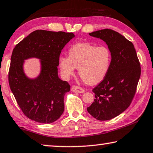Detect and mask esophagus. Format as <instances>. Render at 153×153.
I'll return each instance as SVG.
<instances>
[{
  "instance_id": "1",
  "label": "esophagus",
  "mask_w": 153,
  "mask_h": 153,
  "mask_svg": "<svg viewBox=\"0 0 153 153\" xmlns=\"http://www.w3.org/2000/svg\"><path fill=\"white\" fill-rule=\"evenodd\" d=\"M71 91L74 92V93H79V94L83 93L85 91L84 89H82V87H79V86H72L71 87Z\"/></svg>"
}]
</instances>
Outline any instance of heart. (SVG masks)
Instances as JSON below:
<instances>
[{"instance_id":"heart-1","label":"heart","mask_w":153,"mask_h":153,"mask_svg":"<svg viewBox=\"0 0 153 153\" xmlns=\"http://www.w3.org/2000/svg\"><path fill=\"white\" fill-rule=\"evenodd\" d=\"M112 53L106 45L97 46L90 42H77L70 47L68 57L61 56L58 65L64 79L73 75L78 67L80 76L89 85L100 83L111 68Z\"/></svg>"}]
</instances>
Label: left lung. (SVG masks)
<instances>
[{"instance_id": "1", "label": "left lung", "mask_w": 153, "mask_h": 153, "mask_svg": "<svg viewBox=\"0 0 153 153\" xmlns=\"http://www.w3.org/2000/svg\"><path fill=\"white\" fill-rule=\"evenodd\" d=\"M89 34L103 40L112 53L108 73L93 89L94 102L87 108L95 119L108 121L121 114L131 104L141 68L133 43L119 32L104 29Z\"/></svg>"}]
</instances>
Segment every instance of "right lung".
<instances>
[{
  "instance_id": "obj_1",
  "label": "right lung",
  "mask_w": 153,
  "mask_h": 153,
  "mask_svg": "<svg viewBox=\"0 0 153 153\" xmlns=\"http://www.w3.org/2000/svg\"><path fill=\"white\" fill-rule=\"evenodd\" d=\"M74 34L72 32L35 30L16 45L11 55L9 83L23 113L41 123H51L64 111V97L71 90L68 82L58 77L57 66L62 49ZM41 60V72L30 79L23 71L25 59Z\"/></svg>"
}]
</instances>
